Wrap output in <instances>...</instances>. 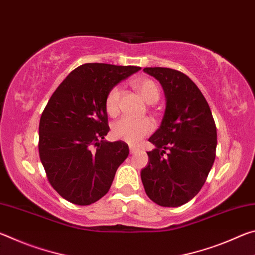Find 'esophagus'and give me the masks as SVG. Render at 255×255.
Listing matches in <instances>:
<instances>
[{
    "label": "esophagus",
    "instance_id": "1",
    "mask_svg": "<svg viewBox=\"0 0 255 255\" xmlns=\"http://www.w3.org/2000/svg\"><path fill=\"white\" fill-rule=\"evenodd\" d=\"M138 148L135 147V146H129V152H130V154H133L135 152H137Z\"/></svg>",
    "mask_w": 255,
    "mask_h": 255
}]
</instances>
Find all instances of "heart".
<instances>
[{"label": "heart", "instance_id": "obj_1", "mask_svg": "<svg viewBox=\"0 0 255 255\" xmlns=\"http://www.w3.org/2000/svg\"><path fill=\"white\" fill-rule=\"evenodd\" d=\"M133 86L141 94L146 102L155 103L159 99V90L157 84L153 80L139 79L133 82ZM120 98L122 89L116 85L108 92L105 101L107 114L115 117L120 110ZM154 129V124L150 119H131L128 117L122 118L112 125V136L116 139L124 140L129 144H137L144 137L149 135Z\"/></svg>", "mask_w": 255, "mask_h": 255}]
</instances>
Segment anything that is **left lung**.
Listing matches in <instances>:
<instances>
[{
  "label": "left lung",
  "mask_w": 255,
  "mask_h": 255,
  "mask_svg": "<svg viewBox=\"0 0 255 255\" xmlns=\"http://www.w3.org/2000/svg\"><path fill=\"white\" fill-rule=\"evenodd\" d=\"M144 72L162 84L166 98L161 127L150 136L156 148L140 172L146 195L162 207L187 204L200 191L213 166L217 130L208 102L184 73L167 67Z\"/></svg>",
  "instance_id": "8db88e82"
}]
</instances>
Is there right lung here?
Masks as SVG:
<instances>
[{"label":"right lung","instance_id":"add662e5","mask_svg":"<svg viewBox=\"0 0 255 255\" xmlns=\"http://www.w3.org/2000/svg\"><path fill=\"white\" fill-rule=\"evenodd\" d=\"M140 70L88 63L58 85L39 123L40 161L47 179L64 199L88 206L109 191L129 154L125 141H106L110 130L105 101L120 81Z\"/></svg>","mask_w":255,"mask_h":255}]
</instances>
